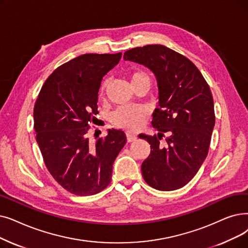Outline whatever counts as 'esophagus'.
Masks as SVG:
<instances>
[{
	"instance_id": "esophagus-1",
	"label": "esophagus",
	"mask_w": 248,
	"mask_h": 248,
	"mask_svg": "<svg viewBox=\"0 0 248 248\" xmlns=\"http://www.w3.org/2000/svg\"><path fill=\"white\" fill-rule=\"evenodd\" d=\"M126 139L128 142H132V141H135V140L137 139V135L132 133V132H127L126 133Z\"/></svg>"
}]
</instances>
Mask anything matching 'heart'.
I'll return each mask as SVG.
<instances>
[{
    "mask_svg": "<svg viewBox=\"0 0 248 248\" xmlns=\"http://www.w3.org/2000/svg\"><path fill=\"white\" fill-rule=\"evenodd\" d=\"M130 80L133 87L136 88L140 85L151 84V78L146 72L134 71L130 74ZM107 86V81H104L101 85L100 93L103 94ZM147 110L141 105H126L117 108L111 114V122L117 125L125 128V130H137L142 125Z\"/></svg>",
    "mask_w": 248,
    "mask_h": 248,
    "instance_id": "obj_1",
    "label": "heart"
}]
</instances>
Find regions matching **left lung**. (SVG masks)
Instances as JSON below:
<instances>
[{
    "label": "left lung",
    "mask_w": 248,
    "mask_h": 248,
    "mask_svg": "<svg viewBox=\"0 0 248 248\" xmlns=\"http://www.w3.org/2000/svg\"><path fill=\"white\" fill-rule=\"evenodd\" d=\"M124 59L148 67L158 82L159 104L152 121L158 135H139L151 145L143 177L158 190L178 189L197 174L209 152L216 121L211 89L195 63L164 46L135 47Z\"/></svg>",
    "instance_id": "8db88e82"
}]
</instances>
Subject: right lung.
Segmentation results:
<instances>
[{
	"label": "right lung",
	"instance_id": "obj_1",
	"mask_svg": "<svg viewBox=\"0 0 248 248\" xmlns=\"http://www.w3.org/2000/svg\"><path fill=\"white\" fill-rule=\"evenodd\" d=\"M122 52L86 53L53 71L34 104L36 142L45 164L58 184L76 196H92L111 181L112 164L126 143L124 131H108L92 142L90 124L98 113V91L104 75Z\"/></svg>",
	"mask_w": 248,
	"mask_h": 248
}]
</instances>
